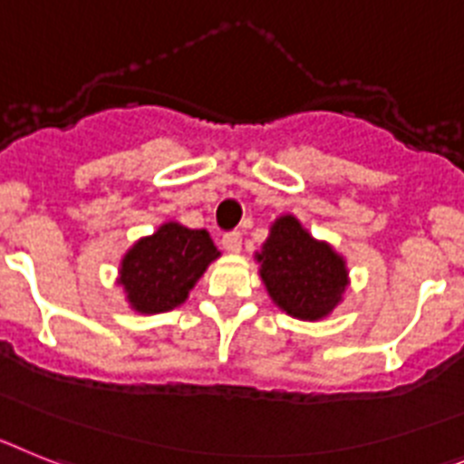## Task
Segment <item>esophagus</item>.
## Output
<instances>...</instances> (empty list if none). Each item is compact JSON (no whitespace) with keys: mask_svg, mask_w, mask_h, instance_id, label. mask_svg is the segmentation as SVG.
<instances>
[{"mask_svg":"<svg viewBox=\"0 0 464 464\" xmlns=\"http://www.w3.org/2000/svg\"><path fill=\"white\" fill-rule=\"evenodd\" d=\"M221 245H224V249H227L228 255H237L240 247H243V236H240L237 231L227 233V236L221 237Z\"/></svg>","mask_w":464,"mask_h":464,"instance_id":"34e87169","label":"esophagus"}]
</instances>
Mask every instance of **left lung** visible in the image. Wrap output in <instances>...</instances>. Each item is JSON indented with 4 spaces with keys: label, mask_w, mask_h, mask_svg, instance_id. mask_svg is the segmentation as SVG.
Returning a JSON list of instances; mask_svg holds the SVG:
<instances>
[{
    "label": "left lung",
    "mask_w": 464,
    "mask_h": 464,
    "mask_svg": "<svg viewBox=\"0 0 464 464\" xmlns=\"http://www.w3.org/2000/svg\"><path fill=\"white\" fill-rule=\"evenodd\" d=\"M256 261L273 304L299 320L327 317L348 287L343 256L315 240L292 215L276 219Z\"/></svg>",
    "instance_id": "1"
}]
</instances>
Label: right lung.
Instances as JSON below:
<instances>
[{"instance_id":"1","label":"right lung","mask_w":464,"mask_h":464,"mask_svg":"<svg viewBox=\"0 0 464 464\" xmlns=\"http://www.w3.org/2000/svg\"><path fill=\"white\" fill-rule=\"evenodd\" d=\"M219 256L203 228H187L168 221L154 236L140 237L119 268V285L126 289L132 310L154 315L187 301L193 285Z\"/></svg>"}]
</instances>
